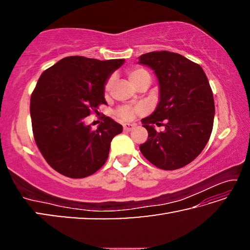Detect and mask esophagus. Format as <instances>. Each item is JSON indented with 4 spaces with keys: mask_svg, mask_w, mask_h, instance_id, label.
I'll use <instances>...</instances> for the list:
<instances>
[{
    "mask_svg": "<svg viewBox=\"0 0 250 250\" xmlns=\"http://www.w3.org/2000/svg\"><path fill=\"white\" fill-rule=\"evenodd\" d=\"M134 126H135V125H133V124H125L124 125V130L125 131H131V130L134 129Z\"/></svg>",
    "mask_w": 250,
    "mask_h": 250,
    "instance_id": "obj_1",
    "label": "esophagus"
}]
</instances>
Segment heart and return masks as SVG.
Instances as JSON below:
<instances>
[{
  "label": "heart",
  "mask_w": 250,
  "mask_h": 250,
  "mask_svg": "<svg viewBox=\"0 0 250 250\" xmlns=\"http://www.w3.org/2000/svg\"><path fill=\"white\" fill-rule=\"evenodd\" d=\"M126 75L130 79V82L132 83L134 86H137L138 83H140L142 80L146 78L150 79V74L146 69L142 68V67L135 66V67H130V68L126 69ZM113 84V77H109L104 84V94H108V92L111 90ZM143 111L141 107H131V105H120L119 108L117 109L116 115L118 118H120L121 120L124 121H131L133 120L135 116L140 115Z\"/></svg>",
  "instance_id": "b5f03b06"
}]
</instances>
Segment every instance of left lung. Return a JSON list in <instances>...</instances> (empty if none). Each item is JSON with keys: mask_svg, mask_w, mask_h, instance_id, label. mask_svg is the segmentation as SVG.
Returning <instances> with one entry per match:
<instances>
[{"mask_svg": "<svg viewBox=\"0 0 250 250\" xmlns=\"http://www.w3.org/2000/svg\"><path fill=\"white\" fill-rule=\"evenodd\" d=\"M140 64L154 70L160 83V103L142 119L147 140L143 156L162 170H177L196 159L209 140L215 104L213 91L202 67L167 50L140 56ZM164 126L156 131L154 125Z\"/></svg>", "mask_w": 250, "mask_h": 250, "instance_id": "left-lung-1", "label": "left lung"}]
</instances>
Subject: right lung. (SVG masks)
<instances>
[{
    "label": "right lung",
    "mask_w": 250,
    "mask_h": 250,
    "mask_svg": "<svg viewBox=\"0 0 250 250\" xmlns=\"http://www.w3.org/2000/svg\"><path fill=\"white\" fill-rule=\"evenodd\" d=\"M124 62L69 56L41 75L31 96L32 128L37 147L55 171L83 179L105 163L122 125L104 116L94 130L83 119L107 104L104 84Z\"/></svg>",
    "instance_id": "right-lung-1"
}]
</instances>
